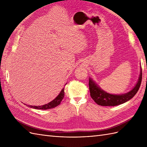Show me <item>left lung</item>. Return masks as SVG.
Wrapping results in <instances>:
<instances>
[{
  "instance_id": "left-lung-1",
  "label": "left lung",
  "mask_w": 147,
  "mask_h": 147,
  "mask_svg": "<svg viewBox=\"0 0 147 147\" xmlns=\"http://www.w3.org/2000/svg\"><path fill=\"white\" fill-rule=\"evenodd\" d=\"M142 80V71L140 66V74L138 82L129 92L123 94H111L100 87L94 80L89 78L90 96L96 104L101 106H116L124 104L131 99L138 91Z\"/></svg>"
}]
</instances>
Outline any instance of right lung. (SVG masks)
<instances>
[{"label": "right lung", "instance_id": "right-lung-1", "mask_svg": "<svg viewBox=\"0 0 147 147\" xmlns=\"http://www.w3.org/2000/svg\"><path fill=\"white\" fill-rule=\"evenodd\" d=\"M66 84H65V85H66ZM64 88L62 89L61 92L59 93V94L57 96H56V97L54 100H53L50 102L49 103H48V104L43 105H39V106H34V105H27V106L28 107H30L33 108V109H42V110H47V109H52V108L57 107V105H59L61 104L62 100L64 98ZM25 105H26V104H25Z\"/></svg>", "mask_w": 147, "mask_h": 147}]
</instances>
